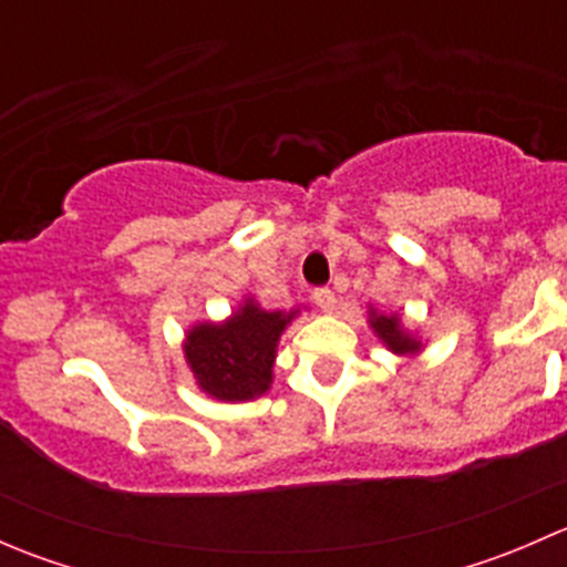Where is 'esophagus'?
<instances>
[{
    "label": "esophagus",
    "mask_w": 567,
    "mask_h": 567,
    "mask_svg": "<svg viewBox=\"0 0 567 567\" xmlns=\"http://www.w3.org/2000/svg\"><path fill=\"white\" fill-rule=\"evenodd\" d=\"M312 299H316V305H318L323 312H331V310H334V307H337V296L331 293L329 288L312 290Z\"/></svg>",
    "instance_id": "34e87169"
}]
</instances>
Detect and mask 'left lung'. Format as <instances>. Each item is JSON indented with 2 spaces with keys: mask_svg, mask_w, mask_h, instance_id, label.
Segmentation results:
<instances>
[{
  "mask_svg": "<svg viewBox=\"0 0 567 567\" xmlns=\"http://www.w3.org/2000/svg\"><path fill=\"white\" fill-rule=\"evenodd\" d=\"M368 323L370 329L375 331V337L384 342L386 351L398 353V357H416V353H422V348H425V342L420 340V334L411 331L398 312H381L370 305Z\"/></svg>",
  "mask_w": 567,
  "mask_h": 567,
  "instance_id": "1",
  "label": "left lung"
}]
</instances>
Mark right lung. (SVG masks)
<instances>
[{
  "mask_svg": "<svg viewBox=\"0 0 567 567\" xmlns=\"http://www.w3.org/2000/svg\"><path fill=\"white\" fill-rule=\"evenodd\" d=\"M299 312V307L290 312L262 310L251 296H244L230 318L194 323L183 337V357L199 390L219 403H247L266 394L279 337Z\"/></svg>",
  "mask_w": 567,
  "mask_h": 567,
  "instance_id": "1",
  "label": "right lung"
}]
</instances>
